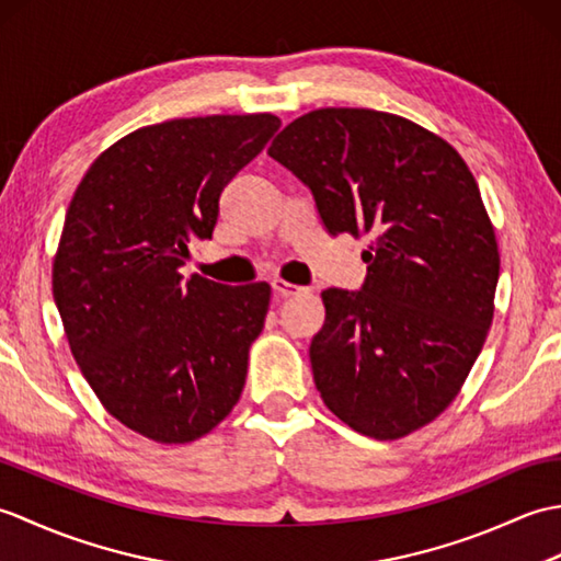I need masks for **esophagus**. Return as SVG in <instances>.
I'll return each mask as SVG.
<instances>
[{
  "label": "esophagus",
  "instance_id": "1",
  "mask_svg": "<svg viewBox=\"0 0 561 561\" xmlns=\"http://www.w3.org/2000/svg\"><path fill=\"white\" fill-rule=\"evenodd\" d=\"M272 289H274V294L279 296V299H289V296H296V294H304L306 291L304 287H296V284H291L287 279H274L272 282Z\"/></svg>",
  "mask_w": 561,
  "mask_h": 561
}]
</instances>
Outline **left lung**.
<instances>
[{"label":"left lung","mask_w":561,"mask_h":561,"mask_svg":"<svg viewBox=\"0 0 561 561\" xmlns=\"http://www.w3.org/2000/svg\"><path fill=\"white\" fill-rule=\"evenodd\" d=\"M332 236H371L362 291H323L311 366L354 432L402 438L456 400L494 318L499 248L468 163L408 117L318 108L267 149Z\"/></svg>","instance_id":"1"}]
</instances>
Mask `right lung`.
<instances>
[{"label": "right lung", "mask_w": 561, "mask_h": 561, "mask_svg": "<svg viewBox=\"0 0 561 561\" xmlns=\"http://www.w3.org/2000/svg\"><path fill=\"white\" fill-rule=\"evenodd\" d=\"M279 125L253 113L139 127L69 202L53 260L69 350L103 408L157 444L209 434L243 392L270 284L183 282L181 267L190 238H211L221 190Z\"/></svg>", "instance_id": "add662e5"}]
</instances>
